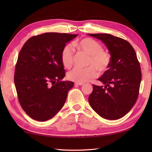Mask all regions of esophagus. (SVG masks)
Masks as SVG:
<instances>
[{
    "label": "esophagus",
    "instance_id": "1",
    "mask_svg": "<svg viewBox=\"0 0 152 152\" xmlns=\"http://www.w3.org/2000/svg\"><path fill=\"white\" fill-rule=\"evenodd\" d=\"M83 84H84L83 82H75V85L81 86V85H83Z\"/></svg>",
    "mask_w": 152,
    "mask_h": 152
}]
</instances>
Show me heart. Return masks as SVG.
Here are the masks:
<instances>
[{
    "label": "heart",
    "mask_w": 152,
    "mask_h": 152,
    "mask_svg": "<svg viewBox=\"0 0 152 152\" xmlns=\"http://www.w3.org/2000/svg\"><path fill=\"white\" fill-rule=\"evenodd\" d=\"M78 50L89 55L84 68H75L68 73V78L76 82H85L91 80L100 73H104L111 62V55L102 49L99 42L92 38L84 37L74 42ZM60 60L66 68L70 69L74 63V51L70 45H64L60 53Z\"/></svg>",
    "instance_id": "1"
}]
</instances>
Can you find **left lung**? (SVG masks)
<instances>
[{
    "instance_id": "8db88e82",
    "label": "left lung",
    "mask_w": 152,
    "mask_h": 152,
    "mask_svg": "<svg viewBox=\"0 0 152 152\" xmlns=\"http://www.w3.org/2000/svg\"><path fill=\"white\" fill-rule=\"evenodd\" d=\"M106 44L111 55L108 70L93 84L90 105L101 117L116 120L127 114L137 101L141 80V67L132 45L127 41L107 33L88 34Z\"/></svg>"
}]
</instances>
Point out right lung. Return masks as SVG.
Instances as JSON below:
<instances>
[{
  "label": "right lung",
  "mask_w": 152,
  "mask_h": 152,
  "mask_svg": "<svg viewBox=\"0 0 152 152\" xmlns=\"http://www.w3.org/2000/svg\"><path fill=\"white\" fill-rule=\"evenodd\" d=\"M78 35L45 33L33 36L20 50L14 82L17 98L27 115L38 121L51 119L65 103L73 82L66 75L60 60L66 43Z\"/></svg>",
  "instance_id": "right-lung-1"
}]
</instances>
